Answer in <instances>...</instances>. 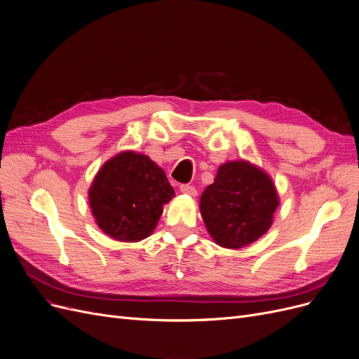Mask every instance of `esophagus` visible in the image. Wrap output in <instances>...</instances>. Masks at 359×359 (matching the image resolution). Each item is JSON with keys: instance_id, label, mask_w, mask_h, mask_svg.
I'll use <instances>...</instances> for the list:
<instances>
[{"instance_id": "34e87169", "label": "esophagus", "mask_w": 359, "mask_h": 359, "mask_svg": "<svg viewBox=\"0 0 359 359\" xmlns=\"http://www.w3.org/2000/svg\"><path fill=\"white\" fill-rule=\"evenodd\" d=\"M180 191H182L183 194H187V195H192V196L196 195V188L194 187V184H189V183L180 184Z\"/></svg>"}]
</instances>
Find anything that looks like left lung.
<instances>
[{
  "label": "left lung",
  "mask_w": 359,
  "mask_h": 359,
  "mask_svg": "<svg viewBox=\"0 0 359 359\" xmlns=\"http://www.w3.org/2000/svg\"><path fill=\"white\" fill-rule=\"evenodd\" d=\"M279 205L269 175L246 161L225 163L201 195L200 210L219 246L238 249L267 233Z\"/></svg>",
  "instance_id": "obj_1"
}]
</instances>
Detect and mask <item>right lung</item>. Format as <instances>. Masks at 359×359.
I'll return each mask as SVG.
<instances>
[{
    "mask_svg": "<svg viewBox=\"0 0 359 359\" xmlns=\"http://www.w3.org/2000/svg\"><path fill=\"white\" fill-rule=\"evenodd\" d=\"M175 189L149 156L122 152L107 161L89 189V204L98 226L121 241H138L152 234L163 205Z\"/></svg>",
    "mask_w": 359,
    "mask_h": 359,
    "instance_id": "1",
    "label": "right lung"
}]
</instances>
